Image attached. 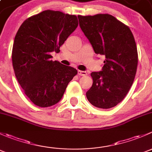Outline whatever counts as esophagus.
I'll return each mask as SVG.
<instances>
[{
  "label": "esophagus",
  "instance_id": "obj_1",
  "mask_svg": "<svg viewBox=\"0 0 152 152\" xmlns=\"http://www.w3.org/2000/svg\"><path fill=\"white\" fill-rule=\"evenodd\" d=\"M78 74L79 76H87V73L86 71H82V70H78Z\"/></svg>",
  "mask_w": 152,
  "mask_h": 152
}]
</instances>
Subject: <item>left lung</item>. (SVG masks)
Returning <instances> with one entry per match:
<instances>
[{
    "label": "left lung",
    "mask_w": 152,
    "mask_h": 152,
    "mask_svg": "<svg viewBox=\"0 0 152 152\" xmlns=\"http://www.w3.org/2000/svg\"><path fill=\"white\" fill-rule=\"evenodd\" d=\"M78 18L95 53L105 56L102 70L91 73L93 85L86 96L98 108H112L125 98L135 77L138 58L134 36L108 14Z\"/></svg>",
    "instance_id": "1"
}]
</instances>
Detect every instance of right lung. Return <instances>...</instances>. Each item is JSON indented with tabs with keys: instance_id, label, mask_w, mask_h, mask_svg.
<instances>
[{
	"instance_id": "1",
	"label": "right lung",
	"mask_w": 152,
	"mask_h": 152,
	"mask_svg": "<svg viewBox=\"0 0 152 152\" xmlns=\"http://www.w3.org/2000/svg\"><path fill=\"white\" fill-rule=\"evenodd\" d=\"M76 15L45 10L26 20L12 48L15 76L27 97L40 107L57 104L76 69L52 61L59 48L78 26Z\"/></svg>"
}]
</instances>
